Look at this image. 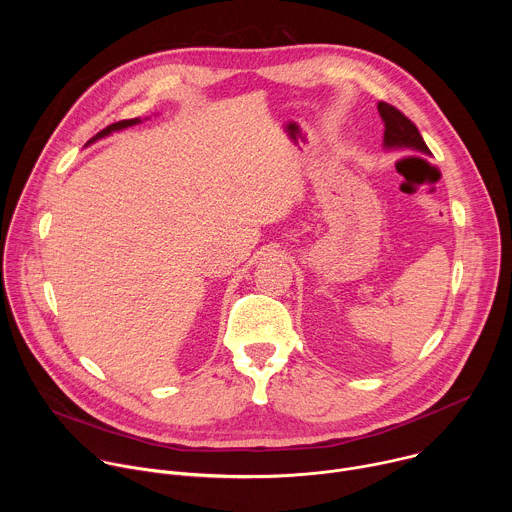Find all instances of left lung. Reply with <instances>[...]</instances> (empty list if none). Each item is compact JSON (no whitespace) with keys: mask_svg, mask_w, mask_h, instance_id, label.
I'll return each instance as SVG.
<instances>
[{"mask_svg":"<svg viewBox=\"0 0 512 512\" xmlns=\"http://www.w3.org/2000/svg\"><path fill=\"white\" fill-rule=\"evenodd\" d=\"M379 115L385 123L383 145L387 150H415L421 154H431L415 123L407 119L397 107L381 101Z\"/></svg>","mask_w":512,"mask_h":512,"instance_id":"8db88e82","label":"left lung"}]
</instances>
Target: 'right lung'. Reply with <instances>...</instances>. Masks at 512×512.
I'll return each mask as SVG.
<instances>
[{"mask_svg": "<svg viewBox=\"0 0 512 512\" xmlns=\"http://www.w3.org/2000/svg\"><path fill=\"white\" fill-rule=\"evenodd\" d=\"M135 123H141V119L137 117V119H123V121H117V123H113V125H109V127H105L103 131H99L89 143H93L95 139H101V137H105V135H109V133H113V131H119V129H125V127H131V125H135Z\"/></svg>", "mask_w": 512, "mask_h": 512, "instance_id": "right-lung-1", "label": "right lung"}]
</instances>
